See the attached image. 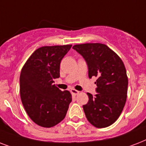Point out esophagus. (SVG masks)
<instances>
[{"mask_svg": "<svg viewBox=\"0 0 146 146\" xmlns=\"http://www.w3.org/2000/svg\"><path fill=\"white\" fill-rule=\"evenodd\" d=\"M70 92L72 94H73V95H74V96H77L78 94L80 93V92L77 91V90H76V89H71Z\"/></svg>", "mask_w": 146, "mask_h": 146, "instance_id": "esophagus-1", "label": "esophagus"}]
</instances>
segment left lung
Segmentation results:
<instances>
[{"instance_id": "obj_1", "label": "left lung", "mask_w": 146, "mask_h": 146, "mask_svg": "<svg viewBox=\"0 0 146 146\" xmlns=\"http://www.w3.org/2000/svg\"><path fill=\"white\" fill-rule=\"evenodd\" d=\"M88 65L89 77H98L95 96L87 93L83 105L87 120L97 128L111 126L117 120L127 101L128 78L122 60L113 50L101 43L76 44L73 47Z\"/></svg>"}]
</instances>
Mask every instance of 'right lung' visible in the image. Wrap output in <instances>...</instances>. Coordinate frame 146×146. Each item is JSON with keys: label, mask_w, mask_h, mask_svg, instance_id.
<instances>
[{"label": "right lung", "mask_w": 146, "mask_h": 146, "mask_svg": "<svg viewBox=\"0 0 146 146\" xmlns=\"http://www.w3.org/2000/svg\"><path fill=\"white\" fill-rule=\"evenodd\" d=\"M72 44L41 47L23 66L19 77L22 103L31 120L40 127H54L64 120L72 96L54 84L60 64Z\"/></svg>", "instance_id": "1"}]
</instances>
